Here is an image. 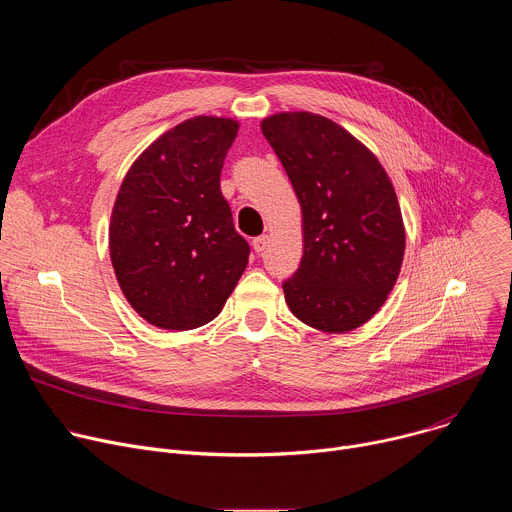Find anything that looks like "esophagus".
I'll return each mask as SVG.
<instances>
[{"label":"esophagus","mask_w":512,"mask_h":512,"mask_svg":"<svg viewBox=\"0 0 512 512\" xmlns=\"http://www.w3.org/2000/svg\"><path fill=\"white\" fill-rule=\"evenodd\" d=\"M267 243H269V237H267V235L255 237V239H253V249H255V253H263V251L267 249Z\"/></svg>","instance_id":"obj_1"}]
</instances>
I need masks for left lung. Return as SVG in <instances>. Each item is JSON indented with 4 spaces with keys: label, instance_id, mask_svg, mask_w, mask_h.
I'll use <instances>...</instances> for the list:
<instances>
[{
    "label": "left lung",
    "instance_id": "left-lung-1",
    "mask_svg": "<svg viewBox=\"0 0 512 512\" xmlns=\"http://www.w3.org/2000/svg\"><path fill=\"white\" fill-rule=\"evenodd\" d=\"M261 131L302 206L304 255L283 281L285 302L320 332H350L381 310L401 271L405 225L393 182L367 145L328 117L275 113Z\"/></svg>",
    "mask_w": 512,
    "mask_h": 512
}]
</instances>
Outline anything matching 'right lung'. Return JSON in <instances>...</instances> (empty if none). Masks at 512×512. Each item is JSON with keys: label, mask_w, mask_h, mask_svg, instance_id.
Wrapping results in <instances>:
<instances>
[{"label": "right lung", "mask_w": 512, "mask_h": 512, "mask_svg": "<svg viewBox=\"0 0 512 512\" xmlns=\"http://www.w3.org/2000/svg\"><path fill=\"white\" fill-rule=\"evenodd\" d=\"M237 131L231 117L186 119L148 145L121 182L109 255L125 300L152 326L208 324L247 267L249 245L221 192Z\"/></svg>", "instance_id": "obj_1"}]
</instances>
